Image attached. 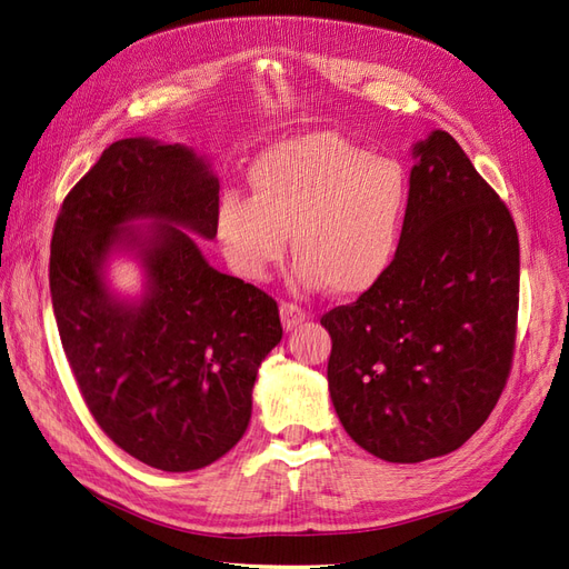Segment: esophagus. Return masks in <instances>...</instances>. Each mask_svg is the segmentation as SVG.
Here are the masks:
<instances>
[{
  "mask_svg": "<svg viewBox=\"0 0 569 569\" xmlns=\"http://www.w3.org/2000/svg\"><path fill=\"white\" fill-rule=\"evenodd\" d=\"M280 318H282L284 330L291 332V330H295V327H299L306 320V311H303L301 306H297V303L284 301V303H280Z\"/></svg>",
  "mask_w": 569,
  "mask_h": 569,
  "instance_id": "esophagus-1",
  "label": "esophagus"
}]
</instances>
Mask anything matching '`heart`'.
<instances>
[{
  "label": "heart",
  "instance_id": "b5f03b06",
  "mask_svg": "<svg viewBox=\"0 0 569 569\" xmlns=\"http://www.w3.org/2000/svg\"><path fill=\"white\" fill-rule=\"evenodd\" d=\"M247 178L249 199L230 192L216 209V239L239 278L263 280L289 234L301 287L360 297L380 284L408 213L399 161L318 130L266 149Z\"/></svg>",
  "mask_w": 569,
  "mask_h": 569
}]
</instances>
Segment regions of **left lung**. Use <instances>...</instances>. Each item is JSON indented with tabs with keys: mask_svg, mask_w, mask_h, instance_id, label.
<instances>
[{
	"mask_svg": "<svg viewBox=\"0 0 569 569\" xmlns=\"http://www.w3.org/2000/svg\"><path fill=\"white\" fill-rule=\"evenodd\" d=\"M412 159L391 268L320 318L337 416L387 462L446 456L485 425L508 380L520 301L518 230L468 153L432 130Z\"/></svg>",
	"mask_w": 569,
	"mask_h": 569,
	"instance_id": "obj_1",
	"label": "left lung"
}]
</instances>
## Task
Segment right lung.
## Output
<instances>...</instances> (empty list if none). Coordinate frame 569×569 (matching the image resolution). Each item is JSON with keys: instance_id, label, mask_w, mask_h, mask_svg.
<instances>
[{"instance_id": "1", "label": "right lung", "mask_w": 569, "mask_h": 569, "mask_svg": "<svg viewBox=\"0 0 569 569\" xmlns=\"http://www.w3.org/2000/svg\"><path fill=\"white\" fill-rule=\"evenodd\" d=\"M218 189L192 147L118 140L51 237V306L82 399L116 446L163 472L206 468L244 437L258 368L282 339L278 303L188 234L216 237ZM113 254L141 263L140 298L110 287Z\"/></svg>"}]
</instances>
